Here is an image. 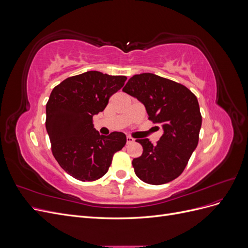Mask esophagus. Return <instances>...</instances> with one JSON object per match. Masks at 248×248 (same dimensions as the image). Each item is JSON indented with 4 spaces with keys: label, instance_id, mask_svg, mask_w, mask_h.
I'll use <instances>...</instances> for the list:
<instances>
[{
    "label": "esophagus",
    "instance_id": "1",
    "mask_svg": "<svg viewBox=\"0 0 248 248\" xmlns=\"http://www.w3.org/2000/svg\"><path fill=\"white\" fill-rule=\"evenodd\" d=\"M126 141H127V144H132V142L134 141V139L133 138H131V137H127L126 138Z\"/></svg>",
    "mask_w": 248,
    "mask_h": 248
}]
</instances>
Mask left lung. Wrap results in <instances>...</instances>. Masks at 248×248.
<instances>
[{"label": "left lung", "mask_w": 248, "mask_h": 248, "mask_svg": "<svg viewBox=\"0 0 248 248\" xmlns=\"http://www.w3.org/2000/svg\"><path fill=\"white\" fill-rule=\"evenodd\" d=\"M123 92L138 98L150 121L163 128L156 145L148 139L137 140L142 154L132 160L136 175L152 185L172 181L182 174L199 142L202 115L196 95L179 82L153 73L133 76Z\"/></svg>", "instance_id": "8db88e82"}]
</instances>
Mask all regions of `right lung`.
Listing matches in <instances>:
<instances>
[{
	"label": "right lung",
	"mask_w": 248,
	"mask_h": 248,
	"mask_svg": "<svg viewBox=\"0 0 248 248\" xmlns=\"http://www.w3.org/2000/svg\"><path fill=\"white\" fill-rule=\"evenodd\" d=\"M127 78L88 71L64 79L46 103V126L51 152L67 174L80 181H95L107 174L112 156L126 144L123 132L100 136L93 116L102 111L109 97Z\"/></svg>",
	"instance_id": "1"
}]
</instances>
